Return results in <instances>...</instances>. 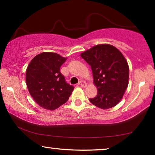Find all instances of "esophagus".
<instances>
[{"label": "esophagus", "instance_id": "34e87169", "mask_svg": "<svg viewBox=\"0 0 155 155\" xmlns=\"http://www.w3.org/2000/svg\"><path fill=\"white\" fill-rule=\"evenodd\" d=\"M78 84H79L80 86L82 87H87V83L85 81H83V80H81V81L79 82V83H78Z\"/></svg>", "mask_w": 155, "mask_h": 155}]
</instances>
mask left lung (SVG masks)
<instances>
[{
    "label": "left lung",
    "mask_w": 155,
    "mask_h": 155,
    "mask_svg": "<svg viewBox=\"0 0 155 155\" xmlns=\"http://www.w3.org/2000/svg\"><path fill=\"white\" fill-rule=\"evenodd\" d=\"M91 66L97 94L90 102L102 109L117 105L128 85L129 67L124 55L110 44H99L80 54Z\"/></svg>",
    "instance_id": "left-lung-1"
}]
</instances>
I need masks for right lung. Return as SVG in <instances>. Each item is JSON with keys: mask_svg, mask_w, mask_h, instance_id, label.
<instances>
[{"mask_svg": "<svg viewBox=\"0 0 155 155\" xmlns=\"http://www.w3.org/2000/svg\"><path fill=\"white\" fill-rule=\"evenodd\" d=\"M66 58L52 52L34 57L26 71V84L31 97L40 107L54 110L68 100L74 87L60 72Z\"/></svg>", "mask_w": 155, "mask_h": 155, "instance_id": "add662e5", "label": "right lung"}]
</instances>
